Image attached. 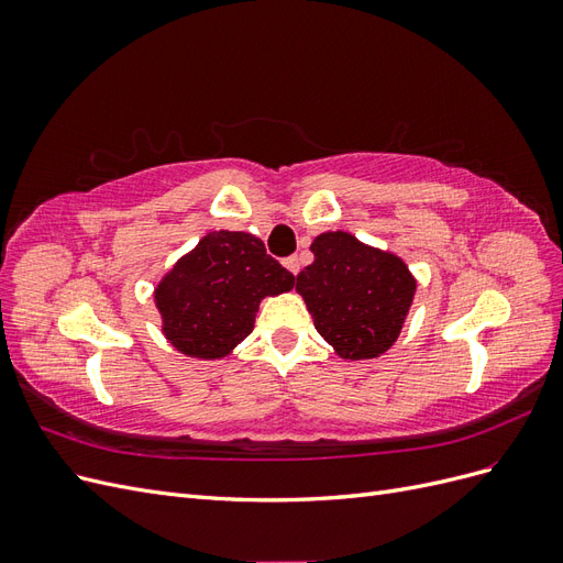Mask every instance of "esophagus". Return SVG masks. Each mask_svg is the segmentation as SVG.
I'll return each instance as SVG.
<instances>
[{
  "instance_id": "esophagus-1",
  "label": "esophagus",
  "mask_w": 563,
  "mask_h": 563,
  "mask_svg": "<svg viewBox=\"0 0 563 563\" xmlns=\"http://www.w3.org/2000/svg\"><path fill=\"white\" fill-rule=\"evenodd\" d=\"M284 265H286L288 272H294V275H298V272H300V258H298V255H288V258L284 261Z\"/></svg>"
}]
</instances>
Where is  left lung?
<instances>
[{"label": "left lung", "instance_id": "8db88e82", "mask_svg": "<svg viewBox=\"0 0 563 563\" xmlns=\"http://www.w3.org/2000/svg\"><path fill=\"white\" fill-rule=\"evenodd\" d=\"M310 249L314 263L298 275L296 291L314 329L345 360H373L387 352L416 294L406 263L350 232H323Z\"/></svg>", "mask_w": 563, "mask_h": 563}]
</instances>
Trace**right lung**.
Here are the masks:
<instances>
[{"label": "right lung", "mask_w": 563, "mask_h": 563, "mask_svg": "<svg viewBox=\"0 0 563 563\" xmlns=\"http://www.w3.org/2000/svg\"><path fill=\"white\" fill-rule=\"evenodd\" d=\"M296 277L249 232H209L174 265L155 291L164 335L178 352L220 360L253 331L265 296L294 288Z\"/></svg>", "instance_id": "right-lung-1"}]
</instances>
